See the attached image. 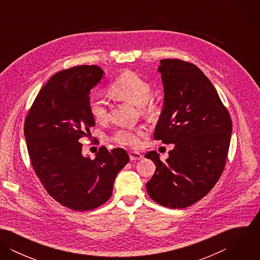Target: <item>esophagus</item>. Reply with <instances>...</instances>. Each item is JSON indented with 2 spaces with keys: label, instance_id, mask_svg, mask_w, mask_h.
Here are the masks:
<instances>
[{
  "label": "esophagus",
  "instance_id": "1",
  "mask_svg": "<svg viewBox=\"0 0 260 260\" xmlns=\"http://www.w3.org/2000/svg\"><path fill=\"white\" fill-rule=\"evenodd\" d=\"M129 157L131 161H137L143 158V155H141L139 152H135V151H130L129 152Z\"/></svg>",
  "mask_w": 260,
  "mask_h": 260
}]
</instances>
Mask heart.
<instances>
[{
    "mask_svg": "<svg viewBox=\"0 0 260 260\" xmlns=\"http://www.w3.org/2000/svg\"><path fill=\"white\" fill-rule=\"evenodd\" d=\"M110 90L118 98L131 102L137 106H142L149 98L151 87L139 75L134 72H126L119 76L112 83ZM88 106L90 114L97 122H104L108 118V107L101 96H92ZM145 134L146 129L144 127H124L117 129L114 132L112 140L122 146L139 148L141 146V138Z\"/></svg>",
    "mask_w": 260,
    "mask_h": 260,
    "instance_id": "1",
    "label": "heart"
}]
</instances>
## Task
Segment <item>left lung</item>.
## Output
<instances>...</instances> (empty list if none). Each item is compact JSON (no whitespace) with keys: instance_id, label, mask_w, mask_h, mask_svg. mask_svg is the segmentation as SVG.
<instances>
[{"instance_id":"obj_1","label":"left lung","mask_w":260,"mask_h":260,"mask_svg":"<svg viewBox=\"0 0 260 260\" xmlns=\"http://www.w3.org/2000/svg\"><path fill=\"white\" fill-rule=\"evenodd\" d=\"M164 105L154 138L174 144L166 162L155 151L156 165L146 183L149 196L168 208H185L218 181L229 148L231 118L210 80L195 65L178 59L160 61Z\"/></svg>"}]
</instances>
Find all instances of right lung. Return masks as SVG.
Here are the masks:
<instances>
[{"instance_id": "right-lung-1", "label": "right lung", "mask_w": 260, "mask_h": 260, "mask_svg": "<svg viewBox=\"0 0 260 260\" xmlns=\"http://www.w3.org/2000/svg\"><path fill=\"white\" fill-rule=\"evenodd\" d=\"M103 76L95 65L52 76L39 92L24 126L30 159L42 184L56 201L77 211L105 203L118 172L129 162L122 148L108 151L103 146L93 160L82 154L79 140L95 126L89 95Z\"/></svg>"}]
</instances>
